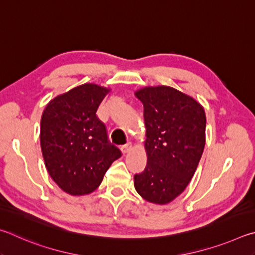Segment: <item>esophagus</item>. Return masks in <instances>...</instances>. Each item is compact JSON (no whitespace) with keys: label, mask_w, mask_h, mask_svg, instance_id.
<instances>
[{"label":"esophagus","mask_w":255,"mask_h":255,"mask_svg":"<svg viewBox=\"0 0 255 255\" xmlns=\"http://www.w3.org/2000/svg\"><path fill=\"white\" fill-rule=\"evenodd\" d=\"M131 150H132V144L131 143H127L125 145H123L122 148H121V151H122L123 154L128 153Z\"/></svg>","instance_id":"obj_1"}]
</instances>
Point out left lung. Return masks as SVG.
Instances as JSON below:
<instances>
[{"instance_id":"obj_1","label":"left lung","mask_w":255,"mask_h":255,"mask_svg":"<svg viewBox=\"0 0 255 255\" xmlns=\"http://www.w3.org/2000/svg\"><path fill=\"white\" fill-rule=\"evenodd\" d=\"M143 104L146 167L134 187L146 202L166 205L188 186L206 142V114L200 103L178 89L158 85L136 89Z\"/></svg>"}]
</instances>
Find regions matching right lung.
I'll use <instances>...</instances> for the list:
<instances>
[{"label": "right lung", "instance_id": "obj_1", "mask_svg": "<svg viewBox=\"0 0 255 255\" xmlns=\"http://www.w3.org/2000/svg\"><path fill=\"white\" fill-rule=\"evenodd\" d=\"M111 87L86 83L53 97L43 110L40 145L51 179L71 196L98 188L121 151L107 140L96 116Z\"/></svg>", "mask_w": 255, "mask_h": 255}]
</instances>
